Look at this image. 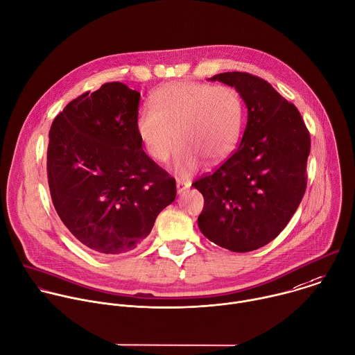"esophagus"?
<instances>
[{
  "label": "esophagus",
  "mask_w": 355,
  "mask_h": 355,
  "mask_svg": "<svg viewBox=\"0 0 355 355\" xmlns=\"http://www.w3.org/2000/svg\"><path fill=\"white\" fill-rule=\"evenodd\" d=\"M189 187H191V184H189V182H187V181H181V180H177V193H178V195H181L182 192H185Z\"/></svg>",
  "instance_id": "1"
}]
</instances>
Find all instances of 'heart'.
Instances as JSON below:
<instances>
[{
	"instance_id": "1",
	"label": "heart",
	"mask_w": 355,
	"mask_h": 355,
	"mask_svg": "<svg viewBox=\"0 0 355 355\" xmlns=\"http://www.w3.org/2000/svg\"><path fill=\"white\" fill-rule=\"evenodd\" d=\"M152 104L139 110L137 134L159 163L170 157L175 139V168L181 175L198 170L202 159L210 164L224 160L239 142L244 111L232 87L177 82L159 89Z\"/></svg>"
}]
</instances>
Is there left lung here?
<instances>
[{"label": "left lung", "instance_id": "left-lung-1", "mask_svg": "<svg viewBox=\"0 0 355 355\" xmlns=\"http://www.w3.org/2000/svg\"><path fill=\"white\" fill-rule=\"evenodd\" d=\"M209 80L235 87L248 111L243 141L213 174L192 184L205 198L199 230L232 252L255 251L283 231L306 188L309 132L294 104L245 72Z\"/></svg>", "mask_w": 355, "mask_h": 355}]
</instances>
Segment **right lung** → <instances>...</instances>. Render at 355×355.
Wrapping results in <instances>:
<instances>
[{
  "label": "right lung",
  "mask_w": 355,
  "mask_h": 355,
  "mask_svg": "<svg viewBox=\"0 0 355 355\" xmlns=\"http://www.w3.org/2000/svg\"><path fill=\"white\" fill-rule=\"evenodd\" d=\"M139 100L125 83H104L68 103L49 134L54 207L73 237L98 255L139 247L177 195L175 181L142 149Z\"/></svg>",
  "instance_id": "add662e5"
}]
</instances>
